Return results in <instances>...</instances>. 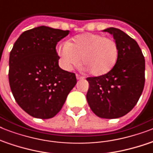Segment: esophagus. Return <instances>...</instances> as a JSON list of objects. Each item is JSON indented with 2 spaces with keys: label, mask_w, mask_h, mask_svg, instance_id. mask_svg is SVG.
I'll return each instance as SVG.
<instances>
[{
  "label": "esophagus",
  "mask_w": 153,
  "mask_h": 153,
  "mask_svg": "<svg viewBox=\"0 0 153 153\" xmlns=\"http://www.w3.org/2000/svg\"><path fill=\"white\" fill-rule=\"evenodd\" d=\"M76 79L79 80V79H85V77L81 76V75H79V74H76Z\"/></svg>",
  "instance_id": "obj_1"
}]
</instances>
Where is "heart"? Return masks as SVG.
<instances>
[{
    "label": "heart",
    "mask_w": 153,
    "mask_h": 153,
    "mask_svg": "<svg viewBox=\"0 0 153 153\" xmlns=\"http://www.w3.org/2000/svg\"><path fill=\"white\" fill-rule=\"evenodd\" d=\"M58 55L62 67L70 70L81 62L90 74L101 76L109 73L116 65L119 49L113 39L94 33H84L58 47Z\"/></svg>",
    "instance_id": "b5f03b06"
}]
</instances>
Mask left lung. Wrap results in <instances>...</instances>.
I'll return each mask as SVG.
<instances>
[{
  "label": "left lung",
  "mask_w": 153,
  "mask_h": 153,
  "mask_svg": "<svg viewBox=\"0 0 153 153\" xmlns=\"http://www.w3.org/2000/svg\"><path fill=\"white\" fill-rule=\"evenodd\" d=\"M119 49L116 65L109 73L86 79L90 86L86 99L99 117L118 118L137 103L145 86V57L137 42L123 31L109 27Z\"/></svg>",
  "instance_id": "1"
}]
</instances>
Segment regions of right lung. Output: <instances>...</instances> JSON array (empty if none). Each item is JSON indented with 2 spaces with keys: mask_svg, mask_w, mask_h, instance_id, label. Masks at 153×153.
<instances>
[{
  "mask_svg": "<svg viewBox=\"0 0 153 153\" xmlns=\"http://www.w3.org/2000/svg\"><path fill=\"white\" fill-rule=\"evenodd\" d=\"M70 31L39 26L25 31L9 55L8 81L17 104L40 119L55 117L77 83L74 73L59 67L55 47Z\"/></svg>",
  "mask_w": 153,
  "mask_h": 153,
  "instance_id": "1",
  "label": "right lung"
}]
</instances>
